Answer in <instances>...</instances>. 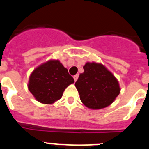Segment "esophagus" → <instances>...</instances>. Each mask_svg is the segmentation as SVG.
<instances>
[{
    "label": "esophagus",
    "mask_w": 149,
    "mask_h": 149,
    "mask_svg": "<svg viewBox=\"0 0 149 149\" xmlns=\"http://www.w3.org/2000/svg\"><path fill=\"white\" fill-rule=\"evenodd\" d=\"M74 81H77V78H78V74H75V75L74 76Z\"/></svg>",
    "instance_id": "esophagus-1"
}]
</instances>
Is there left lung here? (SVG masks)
<instances>
[{
  "instance_id": "8db88e82",
  "label": "left lung",
  "mask_w": 149,
  "mask_h": 149,
  "mask_svg": "<svg viewBox=\"0 0 149 149\" xmlns=\"http://www.w3.org/2000/svg\"><path fill=\"white\" fill-rule=\"evenodd\" d=\"M75 86L86 107L99 110L111 104L120 93L116 77L101 63L92 62L84 66Z\"/></svg>"
}]
</instances>
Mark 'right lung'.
<instances>
[{"label": "right lung", "mask_w": 149, "mask_h": 149, "mask_svg": "<svg viewBox=\"0 0 149 149\" xmlns=\"http://www.w3.org/2000/svg\"><path fill=\"white\" fill-rule=\"evenodd\" d=\"M74 82L60 60H50L33 71L27 86L36 101L51 104L60 99L65 88Z\"/></svg>", "instance_id": "obj_1"}]
</instances>
